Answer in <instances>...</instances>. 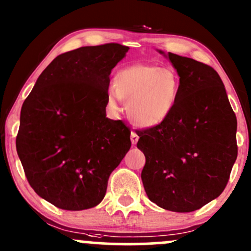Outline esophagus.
Segmentation results:
<instances>
[{
	"label": "esophagus",
	"mask_w": 251,
	"mask_h": 251,
	"mask_svg": "<svg viewBox=\"0 0 251 251\" xmlns=\"http://www.w3.org/2000/svg\"><path fill=\"white\" fill-rule=\"evenodd\" d=\"M138 139H139V137H138V134L135 133V132H131V142L132 144H137L138 143Z\"/></svg>",
	"instance_id": "esophagus-1"
}]
</instances>
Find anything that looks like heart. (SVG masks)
Listing matches in <instances>:
<instances>
[{
	"mask_svg": "<svg viewBox=\"0 0 251 251\" xmlns=\"http://www.w3.org/2000/svg\"><path fill=\"white\" fill-rule=\"evenodd\" d=\"M179 76L172 68L152 63H135L118 71L109 83L106 101L112 111H120L127 100V114L134 125L154 127L171 116L179 96Z\"/></svg>",
	"mask_w": 251,
	"mask_h": 251,
	"instance_id": "heart-1",
	"label": "heart"
}]
</instances>
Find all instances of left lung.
<instances>
[{"label":"left lung","instance_id":"obj_1","mask_svg":"<svg viewBox=\"0 0 251 251\" xmlns=\"http://www.w3.org/2000/svg\"><path fill=\"white\" fill-rule=\"evenodd\" d=\"M159 53L179 75V96L165 122L137 132V146L146 158L142 180L149 200L158 206L191 212L226 189L237 158V120L214 68Z\"/></svg>","mask_w":251,"mask_h":251}]
</instances>
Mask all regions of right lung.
<instances>
[{"instance_id":"obj_1","label":"right lung","mask_w":251,"mask_h":251,"mask_svg":"<svg viewBox=\"0 0 251 251\" xmlns=\"http://www.w3.org/2000/svg\"><path fill=\"white\" fill-rule=\"evenodd\" d=\"M128 50L106 43L56 56L22 105L17 154L34 191L57 208L98 205L131 148L127 126L106 117L109 74Z\"/></svg>"}]
</instances>
